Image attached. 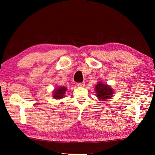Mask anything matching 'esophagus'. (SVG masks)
I'll use <instances>...</instances> for the list:
<instances>
[{"instance_id":"esophagus-1","label":"esophagus","mask_w":155,"mask_h":155,"mask_svg":"<svg viewBox=\"0 0 155 155\" xmlns=\"http://www.w3.org/2000/svg\"><path fill=\"white\" fill-rule=\"evenodd\" d=\"M85 85V82H81V83H77V86H78V87H84Z\"/></svg>"}]
</instances>
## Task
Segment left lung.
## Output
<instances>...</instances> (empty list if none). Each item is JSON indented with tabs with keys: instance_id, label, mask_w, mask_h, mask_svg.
Listing matches in <instances>:
<instances>
[{
	"instance_id": "left-lung-1",
	"label": "left lung",
	"mask_w": 155,
	"mask_h": 155,
	"mask_svg": "<svg viewBox=\"0 0 155 155\" xmlns=\"http://www.w3.org/2000/svg\"><path fill=\"white\" fill-rule=\"evenodd\" d=\"M95 91L97 97L102 101L110 98L114 94L112 88L106 84H104L102 82H99L95 86Z\"/></svg>"
}]
</instances>
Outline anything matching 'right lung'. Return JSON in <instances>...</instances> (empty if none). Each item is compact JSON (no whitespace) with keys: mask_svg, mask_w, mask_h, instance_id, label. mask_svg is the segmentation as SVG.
Segmentation results:
<instances>
[{"mask_svg":"<svg viewBox=\"0 0 155 155\" xmlns=\"http://www.w3.org/2000/svg\"><path fill=\"white\" fill-rule=\"evenodd\" d=\"M67 91V88L65 87H60L56 89V91L53 92V97L56 99H60L63 98L64 97V94Z\"/></svg>","mask_w":155,"mask_h":155,"instance_id":"obj_1","label":"right lung"}]
</instances>
